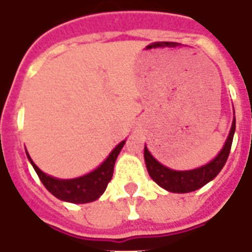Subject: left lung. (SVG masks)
Returning <instances> with one entry per match:
<instances>
[{
	"mask_svg": "<svg viewBox=\"0 0 252 252\" xmlns=\"http://www.w3.org/2000/svg\"><path fill=\"white\" fill-rule=\"evenodd\" d=\"M235 132V118L231 124L230 133L227 136V140L225 145L219 153V156L212 159L209 163L201 166V167L193 168V170H187V171H175L171 168L166 167L162 163L156 159L150 154L145 145L144 149V158H145L146 168L149 172L150 178L159 186L165 188L168 192H175V193H187L199 189L207 183H209L212 179H215L219 175V172L222 170L225 166L230 153L231 144H233V137Z\"/></svg>",
	"mask_w": 252,
	"mask_h": 252,
	"instance_id": "1",
	"label": "left lung"
}]
</instances>
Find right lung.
Segmentation results:
<instances>
[{"label": "right lung", "instance_id": "add662e5", "mask_svg": "<svg viewBox=\"0 0 252 252\" xmlns=\"http://www.w3.org/2000/svg\"><path fill=\"white\" fill-rule=\"evenodd\" d=\"M124 144H126V140L120 142L111 152L106 161L103 162L98 168H95L94 171H91L90 174H86L84 176H80V178H76V179H56V178L47 175L33 163L29 153L27 152L26 153H27L29 161L35 168L39 179L41 180V183L44 184V187L55 197L63 200V201H68V203L85 204L96 200L103 192L106 191L107 184L110 183V180L112 179L115 161H116Z\"/></svg>", "mask_w": 252, "mask_h": 252}]
</instances>
